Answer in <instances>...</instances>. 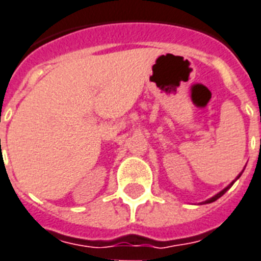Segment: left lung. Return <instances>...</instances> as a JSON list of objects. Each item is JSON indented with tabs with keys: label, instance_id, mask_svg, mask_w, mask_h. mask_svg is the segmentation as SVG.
<instances>
[{
	"label": "left lung",
	"instance_id": "left-lung-1",
	"mask_svg": "<svg viewBox=\"0 0 261 261\" xmlns=\"http://www.w3.org/2000/svg\"><path fill=\"white\" fill-rule=\"evenodd\" d=\"M243 171H244V170H243ZM240 176H241V174H240V175H239V176H237V178H236V179H234V180H233V182H232V183H230V185H229V186H228V187H225V189H224V190H222V191H220V193H218V194H216V195H214V197H212V198H210V199H207V201H205V202H203V203H212V202L217 201V199H218V198H220V197H222V195H224V194H225V193H226V191H228V190H229V189H230V187H232V185H233V183L236 182V180H237V179H239V178H240Z\"/></svg>",
	"mask_w": 261,
	"mask_h": 261
}]
</instances>
